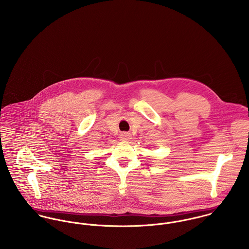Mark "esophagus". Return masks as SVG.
<instances>
[{
  "mask_svg": "<svg viewBox=\"0 0 249 249\" xmlns=\"http://www.w3.org/2000/svg\"><path fill=\"white\" fill-rule=\"evenodd\" d=\"M121 140H123V141H127V140H129L130 139V134L129 133H123V134H121Z\"/></svg>",
  "mask_w": 249,
  "mask_h": 249,
  "instance_id": "34e87169",
  "label": "esophagus"
}]
</instances>
